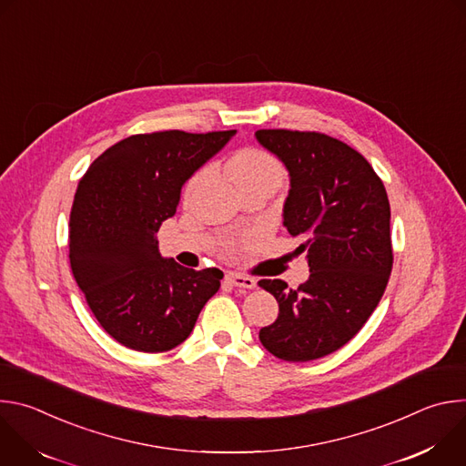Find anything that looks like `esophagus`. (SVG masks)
<instances>
[{
    "label": "esophagus",
    "instance_id": "34e87169",
    "mask_svg": "<svg viewBox=\"0 0 466 466\" xmlns=\"http://www.w3.org/2000/svg\"><path fill=\"white\" fill-rule=\"evenodd\" d=\"M227 280L236 286V288H245V289H252L256 288V280L250 279V277H245V275H239V273H228L227 275Z\"/></svg>",
    "mask_w": 466,
    "mask_h": 466
}]
</instances>
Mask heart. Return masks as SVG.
<instances>
[{"label":"heart","mask_w":466,"mask_h":466,"mask_svg":"<svg viewBox=\"0 0 466 466\" xmlns=\"http://www.w3.org/2000/svg\"><path fill=\"white\" fill-rule=\"evenodd\" d=\"M225 173L238 189L243 186H248V184H258V182H269L279 187L286 177L282 162L269 151L258 149V147H247V149L238 151L227 162ZM207 175H208V169H201L187 180L186 189H184L186 197L193 195V191L201 186V182L207 178ZM234 245H236V241L227 243L228 248H232Z\"/></svg>","instance_id":"b5f03b06"}]
</instances>
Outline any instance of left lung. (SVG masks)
<instances>
[{
	"instance_id": "1",
	"label": "left lung",
	"mask_w": 466,
	"mask_h": 466,
	"mask_svg": "<svg viewBox=\"0 0 466 466\" xmlns=\"http://www.w3.org/2000/svg\"><path fill=\"white\" fill-rule=\"evenodd\" d=\"M256 140L289 171L284 227L308 252L309 279L297 289L259 280L279 317L259 341L284 361H311L347 345L376 309L392 269L390 207L372 166L350 146L286 128L256 130Z\"/></svg>"
}]
</instances>
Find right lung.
I'll return each mask as SVG.
<instances>
[{
    "instance_id": "right-lung-1",
    "label": "right lung",
    "mask_w": 466,
    "mask_h": 466,
    "mask_svg": "<svg viewBox=\"0 0 466 466\" xmlns=\"http://www.w3.org/2000/svg\"><path fill=\"white\" fill-rule=\"evenodd\" d=\"M236 130H162L128 137L79 180L70 214V265L106 334L138 352H167L187 339L223 273L162 258L157 232L173 218L184 182Z\"/></svg>"
}]
</instances>
